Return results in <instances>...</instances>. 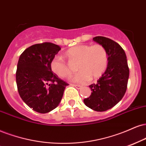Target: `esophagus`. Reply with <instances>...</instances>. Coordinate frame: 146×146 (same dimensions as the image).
Instances as JSON below:
<instances>
[{"mask_svg":"<svg viewBox=\"0 0 146 146\" xmlns=\"http://www.w3.org/2000/svg\"><path fill=\"white\" fill-rule=\"evenodd\" d=\"M72 86H73V87L76 88L77 89H79V90L82 88V86H80V85H77V84H72Z\"/></svg>","mask_w":146,"mask_h":146,"instance_id":"obj_1","label":"esophagus"}]
</instances>
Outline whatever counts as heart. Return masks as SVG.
<instances>
[{"label": "heart", "instance_id": "obj_1", "mask_svg": "<svg viewBox=\"0 0 146 146\" xmlns=\"http://www.w3.org/2000/svg\"><path fill=\"white\" fill-rule=\"evenodd\" d=\"M62 56L69 63L76 62L79 71L74 81L85 84L89 80L101 78L108 67V54L102 45H79L64 51ZM50 68L54 74L62 78H69L73 71L68 63L60 58H54L50 62Z\"/></svg>", "mask_w": 146, "mask_h": 146}]
</instances>
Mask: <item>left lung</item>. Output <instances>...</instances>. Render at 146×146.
I'll list each match as a JSON object with an SVG mask.
<instances>
[{
    "instance_id": "8db88e82",
    "label": "left lung",
    "mask_w": 146,
    "mask_h": 146,
    "mask_svg": "<svg viewBox=\"0 0 146 146\" xmlns=\"http://www.w3.org/2000/svg\"><path fill=\"white\" fill-rule=\"evenodd\" d=\"M103 45L108 54L106 71L96 84L89 86L90 96L84 99L85 105L96 111H105L115 106L125 94L129 68L124 50L118 43L105 36L93 38Z\"/></svg>"
}]
</instances>
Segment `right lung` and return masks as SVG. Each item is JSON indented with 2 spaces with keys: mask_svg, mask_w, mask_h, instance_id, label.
<instances>
[{
  "mask_svg": "<svg viewBox=\"0 0 146 146\" xmlns=\"http://www.w3.org/2000/svg\"><path fill=\"white\" fill-rule=\"evenodd\" d=\"M61 50L59 45L44 42L31 45L20 56L16 71L19 94L29 108L41 113L55 109L68 85L54 74L50 62Z\"/></svg>",
  "mask_w": 146,
  "mask_h": 146,
  "instance_id": "1",
  "label": "right lung"
}]
</instances>
